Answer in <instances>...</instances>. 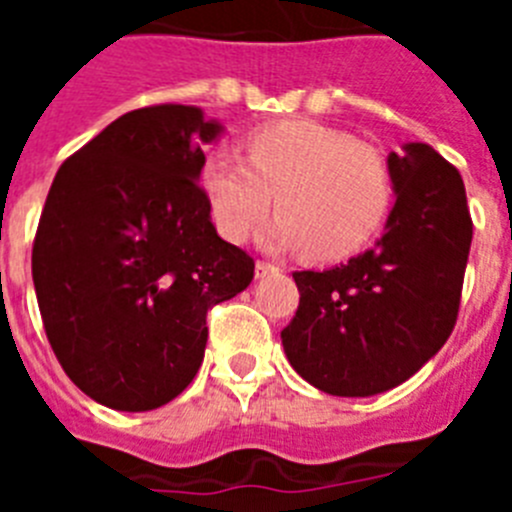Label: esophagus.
<instances>
[{
  "label": "esophagus",
  "mask_w": 512,
  "mask_h": 512,
  "mask_svg": "<svg viewBox=\"0 0 512 512\" xmlns=\"http://www.w3.org/2000/svg\"><path fill=\"white\" fill-rule=\"evenodd\" d=\"M277 271H279V266L259 261V264H256V279H264V277H269V274H277Z\"/></svg>",
  "instance_id": "esophagus-1"
}]
</instances>
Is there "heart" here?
I'll return each instance as SVG.
<instances>
[{
    "instance_id": "obj_1",
    "label": "heart",
    "mask_w": 512,
    "mask_h": 512,
    "mask_svg": "<svg viewBox=\"0 0 512 512\" xmlns=\"http://www.w3.org/2000/svg\"><path fill=\"white\" fill-rule=\"evenodd\" d=\"M202 192L228 241H243L277 194L282 212L261 230V243L333 261L372 241L390 207V174L374 148L343 130L287 120L256 130L246 158H207Z\"/></svg>"
}]
</instances>
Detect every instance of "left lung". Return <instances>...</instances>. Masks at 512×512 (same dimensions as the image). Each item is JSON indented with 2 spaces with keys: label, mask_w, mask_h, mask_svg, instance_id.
Wrapping results in <instances>:
<instances>
[{
  "label": "left lung",
  "mask_w": 512,
  "mask_h": 512,
  "mask_svg": "<svg viewBox=\"0 0 512 512\" xmlns=\"http://www.w3.org/2000/svg\"><path fill=\"white\" fill-rule=\"evenodd\" d=\"M395 207L369 251L295 271L300 307L282 330L289 364L336 397H372L413 377L451 336L472 246L459 171L428 143L387 156Z\"/></svg>",
  "instance_id": "obj_1"
}]
</instances>
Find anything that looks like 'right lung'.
<instances>
[{
  "mask_svg": "<svg viewBox=\"0 0 512 512\" xmlns=\"http://www.w3.org/2000/svg\"><path fill=\"white\" fill-rule=\"evenodd\" d=\"M225 128L194 104L143 107L63 161L33 246L45 333L71 382L125 413L184 392L205 359L207 310L251 284L217 235L202 146Z\"/></svg>",
  "mask_w": 512,
  "mask_h": 512,
  "instance_id": "add662e5",
  "label": "right lung"
}]
</instances>
